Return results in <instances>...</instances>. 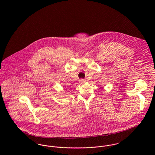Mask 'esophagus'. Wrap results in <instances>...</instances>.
Returning <instances> with one entry per match:
<instances>
[{
  "instance_id": "1",
  "label": "esophagus",
  "mask_w": 155,
  "mask_h": 155,
  "mask_svg": "<svg viewBox=\"0 0 155 155\" xmlns=\"http://www.w3.org/2000/svg\"><path fill=\"white\" fill-rule=\"evenodd\" d=\"M79 82H80L81 84H84V83L85 82V81L84 79H80V80H79Z\"/></svg>"
}]
</instances>
